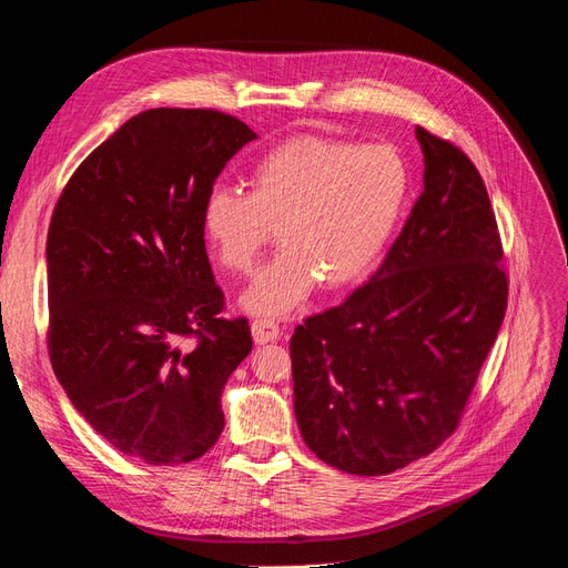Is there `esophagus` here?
I'll return each mask as SVG.
<instances>
[{"label":"esophagus","instance_id":"esophagus-1","mask_svg":"<svg viewBox=\"0 0 568 568\" xmlns=\"http://www.w3.org/2000/svg\"><path fill=\"white\" fill-rule=\"evenodd\" d=\"M252 338L256 345H266L281 338V326L271 322V318H256L252 324Z\"/></svg>","mask_w":568,"mask_h":568}]
</instances>
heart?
I'll list each match as a JSON object with an SVG mask.
<instances>
[{"label":"heart","mask_w":568,"mask_h":568,"mask_svg":"<svg viewBox=\"0 0 568 568\" xmlns=\"http://www.w3.org/2000/svg\"><path fill=\"white\" fill-rule=\"evenodd\" d=\"M410 165L388 143L297 136L250 172V194L215 186L201 209L203 237L230 273H250L275 230L285 250L256 273L240 304L287 316L326 290L362 283L379 264L410 199Z\"/></svg>","instance_id":"heart-1"}]
</instances>
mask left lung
Here are the masks:
<instances>
[{
  "label": "left lung",
  "instance_id": "left-lung-1",
  "mask_svg": "<svg viewBox=\"0 0 568 568\" xmlns=\"http://www.w3.org/2000/svg\"><path fill=\"white\" fill-rule=\"evenodd\" d=\"M415 136L425 189L382 266L290 341L302 439L351 475L405 468L456 429L506 312L483 178L454 143Z\"/></svg>",
  "mask_w": 568,
  "mask_h": 568
}]
</instances>
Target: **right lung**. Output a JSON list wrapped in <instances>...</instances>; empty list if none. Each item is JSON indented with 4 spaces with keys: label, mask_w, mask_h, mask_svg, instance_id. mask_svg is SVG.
Returning a JSON list of instances; mask_svg holds the SVG:
<instances>
[{
    "label": "right lung",
    "mask_w": 568,
    "mask_h": 568,
    "mask_svg": "<svg viewBox=\"0 0 568 568\" xmlns=\"http://www.w3.org/2000/svg\"><path fill=\"white\" fill-rule=\"evenodd\" d=\"M254 139L215 110H145L83 160L57 201L45 250L52 369L126 456L189 463L225 427L221 396L252 333L246 318H221L201 209ZM186 335L192 348L179 345Z\"/></svg>",
    "instance_id": "1"
}]
</instances>
